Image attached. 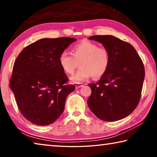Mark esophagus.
<instances>
[{
	"mask_svg": "<svg viewBox=\"0 0 157 157\" xmlns=\"http://www.w3.org/2000/svg\"><path fill=\"white\" fill-rule=\"evenodd\" d=\"M83 86H84V84H82V83H78V84H75V88L78 89L79 88H80V87H82Z\"/></svg>",
	"mask_w": 157,
	"mask_h": 157,
	"instance_id": "34e87169",
	"label": "esophagus"
}]
</instances>
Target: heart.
<instances>
[{
  "label": "heart",
  "mask_w": 157,
  "mask_h": 157,
  "mask_svg": "<svg viewBox=\"0 0 157 157\" xmlns=\"http://www.w3.org/2000/svg\"><path fill=\"white\" fill-rule=\"evenodd\" d=\"M59 65L68 74H73L78 66L80 68L71 78V82L78 84L91 78H99L107 72L110 63L109 52L105 48L88 40L77 44L72 49V55L66 51L59 57Z\"/></svg>",
  "instance_id": "1"
}]
</instances>
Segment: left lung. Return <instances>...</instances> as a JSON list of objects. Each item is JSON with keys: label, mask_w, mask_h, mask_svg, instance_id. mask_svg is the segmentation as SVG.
<instances>
[{"label": "left lung", "mask_w": 157, "mask_h": 157, "mask_svg": "<svg viewBox=\"0 0 157 157\" xmlns=\"http://www.w3.org/2000/svg\"><path fill=\"white\" fill-rule=\"evenodd\" d=\"M89 39L102 44L109 52L107 72L97 83L89 84V107L98 118L116 121L131 114L139 104L145 78L144 66L131 44L112 35Z\"/></svg>", "instance_id": "left-lung-1"}]
</instances>
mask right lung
I'll return each instance as SVG.
<instances>
[{"label":"right lung","mask_w":157,"mask_h":157,"mask_svg":"<svg viewBox=\"0 0 157 157\" xmlns=\"http://www.w3.org/2000/svg\"><path fill=\"white\" fill-rule=\"evenodd\" d=\"M76 39H41L26 46L16 59L10 86L21 113L32 123L45 126L57 120L66 99L75 89L59 63L61 53Z\"/></svg>","instance_id":"right-lung-1"}]
</instances>
